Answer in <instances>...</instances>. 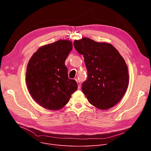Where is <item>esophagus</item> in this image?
<instances>
[{
  "label": "esophagus",
  "instance_id": "obj_1",
  "mask_svg": "<svg viewBox=\"0 0 151 151\" xmlns=\"http://www.w3.org/2000/svg\"><path fill=\"white\" fill-rule=\"evenodd\" d=\"M76 81L77 84H78V89H80V88H81V83L80 82V81H79L78 80H77V79H76Z\"/></svg>",
  "mask_w": 151,
  "mask_h": 151
}]
</instances>
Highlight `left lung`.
<instances>
[{"mask_svg":"<svg viewBox=\"0 0 151 151\" xmlns=\"http://www.w3.org/2000/svg\"><path fill=\"white\" fill-rule=\"evenodd\" d=\"M76 50L83 54L88 79L82 91L91 105L108 109L120 101L129 83L128 67L120 53L111 45L84 37L75 40Z\"/></svg>","mask_w":151,"mask_h":151,"instance_id":"1","label":"left lung"}]
</instances>
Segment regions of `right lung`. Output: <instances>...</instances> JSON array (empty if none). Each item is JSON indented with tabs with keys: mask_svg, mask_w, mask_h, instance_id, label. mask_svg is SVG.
Masks as SVG:
<instances>
[{
	"mask_svg": "<svg viewBox=\"0 0 151 151\" xmlns=\"http://www.w3.org/2000/svg\"><path fill=\"white\" fill-rule=\"evenodd\" d=\"M73 48L72 43L60 40L39 47L27 66L26 80L33 99L42 107L58 110L64 107L78 88L68 76L65 61Z\"/></svg>",
	"mask_w": 151,
	"mask_h": 151,
	"instance_id": "obj_1",
	"label": "right lung"
}]
</instances>
